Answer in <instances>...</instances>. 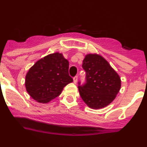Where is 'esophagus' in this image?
<instances>
[{
    "label": "esophagus",
    "mask_w": 147,
    "mask_h": 147,
    "mask_svg": "<svg viewBox=\"0 0 147 147\" xmlns=\"http://www.w3.org/2000/svg\"><path fill=\"white\" fill-rule=\"evenodd\" d=\"M77 80H78L77 76H76L75 77H74V84H76V82H77Z\"/></svg>",
    "instance_id": "1"
}]
</instances>
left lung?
<instances>
[{
  "label": "left lung",
  "instance_id": "8db88e82",
  "mask_svg": "<svg viewBox=\"0 0 147 147\" xmlns=\"http://www.w3.org/2000/svg\"><path fill=\"white\" fill-rule=\"evenodd\" d=\"M82 67L86 72V83L79 86L81 98L90 108L98 110L107 107L121 89L119 75L103 57L97 54H87Z\"/></svg>",
  "mask_w": 147,
  "mask_h": 147
}]
</instances>
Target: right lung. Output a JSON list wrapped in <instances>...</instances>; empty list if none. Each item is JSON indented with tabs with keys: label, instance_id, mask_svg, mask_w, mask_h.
<instances>
[{
	"label": "right lung",
	"instance_id": "obj_1",
	"mask_svg": "<svg viewBox=\"0 0 147 147\" xmlns=\"http://www.w3.org/2000/svg\"><path fill=\"white\" fill-rule=\"evenodd\" d=\"M69 62L59 52L45 56L35 62L26 75L25 86L30 96L46 104L61 94L73 79L68 74Z\"/></svg>",
	"mask_w": 147,
	"mask_h": 147
}]
</instances>
